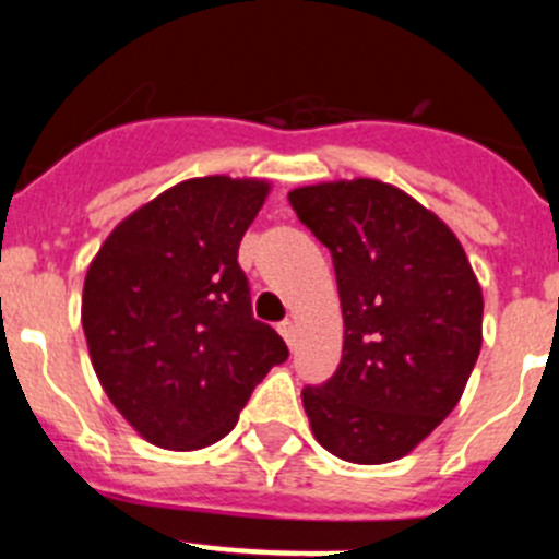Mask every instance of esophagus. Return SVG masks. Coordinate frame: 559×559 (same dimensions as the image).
<instances>
[{"label":"esophagus","instance_id":"esophagus-1","mask_svg":"<svg viewBox=\"0 0 559 559\" xmlns=\"http://www.w3.org/2000/svg\"><path fill=\"white\" fill-rule=\"evenodd\" d=\"M280 335H283L285 344H288V347L294 349V344H296V324L290 322V319H285V322L280 324Z\"/></svg>","mask_w":559,"mask_h":559}]
</instances>
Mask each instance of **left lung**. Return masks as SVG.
<instances>
[{
    "label": "left lung",
    "instance_id": "8db88e82",
    "mask_svg": "<svg viewBox=\"0 0 559 559\" xmlns=\"http://www.w3.org/2000/svg\"><path fill=\"white\" fill-rule=\"evenodd\" d=\"M288 201L333 254L344 349L305 386L316 442L355 464L406 456L456 408L481 349V285L445 221L378 179L296 187Z\"/></svg>",
    "mask_w": 559,
    "mask_h": 559
}]
</instances>
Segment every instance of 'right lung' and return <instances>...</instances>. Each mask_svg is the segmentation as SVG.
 <instances>
[{
  "label": "right lung",
  "mask_w": 559,
  "mask_h": 559,
  "mask_svg": "<svg viewBox=\"0 0 559 559\" xmlns=\"http://www.w3.org/2000/svg\"><path fill=\"white\" fill-rule=\"evenodd\" d=\"M271 185L204 176L114 226L83 283L100 386L151 445L199 451L235 428L285 341L251 316L237 249Z\"/></svg>",
  "instance_id": "obj_1"
}]
</instances>
